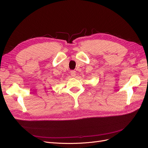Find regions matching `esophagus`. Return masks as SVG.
<instances>
[{"label":"esophagus","instance_id":"esophagus-1","mask_svg":"<svg viewBox=\"0 0 148 148\" xmlns=\"http://www.w3.org/2000/svg\"><path fill=\"white\" fill-rule=\"evenodd\" d=\"M70 73H71V76L73 77H75V75H76V72L75 71H71V72H70Z\"/></svg>","mask_w":148,"mask_h":148}]
</instances>
